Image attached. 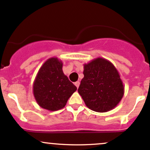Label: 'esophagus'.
Returning a JSON list of instances; mask_svg holds the SVG:
<instances>
[{"mask_svg":"<svg viewBox=\"0 0 150 150\" xmlns=\"http://www.w3.org/2000/svg\"><path fill=\"white\" fill-rule=\"evenodd\" d=\"M80 81H77V82H75V85L77 87V88H78L79 86H80Z\"/></svg>","mask_w":150,"mask_h":150,"instance_id":"34e87169","label":"esophagus"}]
</instances>
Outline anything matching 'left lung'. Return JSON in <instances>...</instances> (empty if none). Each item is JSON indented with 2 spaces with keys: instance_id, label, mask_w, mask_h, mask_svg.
<instances>
[{
  "instance_id": "obj_1",
  "label": "left lung",
  "mask_w": 150,
  "mask_h": 150,
  "mask_svg": "<svg viewBox=\"0 0 150 150\" xmlns=\"http://www.w3.org/2000/svg\"><path fill=\"white\" fill-rule=\"evenodd\" d=\"M83 74L78 91L89 109L106 112L119 104L125 87L111 62L103 57L94 59L84 64Z\"/></svg>"
}]
</instances>
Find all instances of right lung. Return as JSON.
I'll use <instances>...</instances> for the list:
<instances>
[{"instance_id": "obj_1", "label": "right lung", "mask_w": 150, "mask_h": 150, "mask_svg": "<svg viewBox=\"0 0 150 150\" xmlns=\"http://www.w3.org/2000/svg\"><path fill=\"white\" fill-rule=\"evenodd\" d=\"M76 90V86L63 73L62 62L57 57H50L44 62L33 85L38 104L50 111L63 108Z\"/></svg>"}]
</instances>
